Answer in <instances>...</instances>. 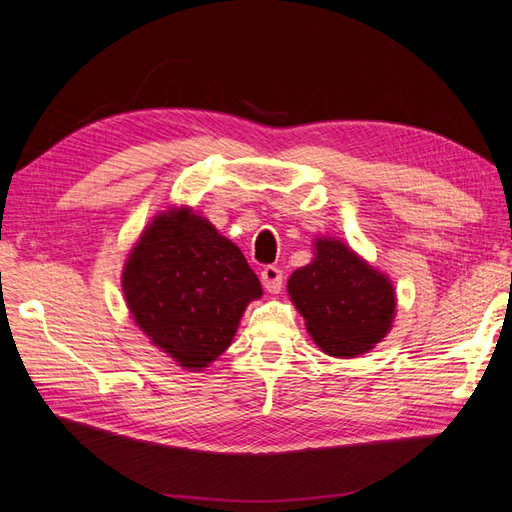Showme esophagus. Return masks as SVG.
Listing matches in <instances>:
<instances>
[{
    "label": "esophagus",
    "mask_w": 512,
    "mask_h": 512,
    "mask_svg": "<svg viewBox=\"0 0 512 512\" xmlns=\"http://www.w3.org/2000/svg\"><path fill=\"white\" fill-rule=\"evenodd\" d=\"M260 280H262V286H265L267 292L271 294H277L282 290V282H284V275H282V269L280 267H265L260 273Z\"/></svg>",
    "instance_id": "esophagus-1"
}]
</instances>
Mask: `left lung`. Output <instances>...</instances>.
I'll return each mask as SVG.
<instances>
[{"instance_id": "8db88e82", "label": "left lung", "mask_w": 512, "mask_h": 512, "mask_svg": "<svg viewBox=\"0 0 512 512\" xmlns=\"http://www.w3.org/2000/svg\"><path fill=\"white\" fill-rule=\"evenodd\" d=\"M288 294L307 333L331 356L363 354L391 331L395 288L337 239H316L314 260L290 275Z\"/></svg>"}]
</instances>
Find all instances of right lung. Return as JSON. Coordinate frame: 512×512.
Returning <instances> with one entry per match:
<instances>
[{
    "instance_id": "1",
    "label": "right lung",
    "mask_w": 512,
    "mask_h": 512,
    "mask_svg": "<svg viewBox=\"0 0 512 512\" xmlns=\"http://www.w3.org/2000/svg\"><path fill=\"white\" fill-rule=\"evenodd\" d=\"M121 286L136 327L190 371L218 359L247 303L262 297L239 247L188 207L153 218L126 260Z\"/></svg>"
}]
</instances>
